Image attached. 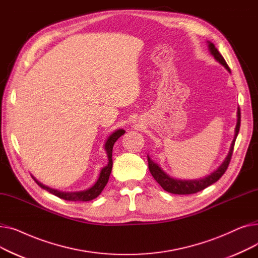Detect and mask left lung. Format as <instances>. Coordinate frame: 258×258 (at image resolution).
Masks as SVG:
<instances>
[{
  "label": "left lung",
  "mask_w": 258,
  "mask_h": 258,
  "mask_svg": "<svg viewBox=\"0 0 258 258\" xmlns=\"http://www.w3.org/2000/svg\"><path fill=\"white\" fill-rule=\"evenodd\" d=\"M208 43V48L210 53L213 55V57L218 60L221 64H223L226 69L231 73L230 71V68L228 67L226 60L222 56V54L219 52V50L215 48V46L210 43ZM239 126H240V110L239 107L237 108V122H236V126L234 131V138L231 143V146H230L229 153L227 157L225 158L223 163L216 168L213 172H211L209 175L205 178L198 179V180H178V179H173L169 175L162 170V168L155 163V162L150 158V156H147V161H148V168H150V171L154 179L159 183V185L164 189V190L173 194V195H191V194H197L203 189H205L206 187L212 185L218 180L221 179L222 175L225 173V171L228 168V165L230 163V160H231L232 153H233V148H234V143L236 140V137L239 132Z\"/></svg>",
  "instance_id": "obj_1"
}]
</instances>
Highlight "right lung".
Returning a JSON list of instances; mask_svg holds the SVG:
<instances>
[{"label":"right lung","instance_id":"obj_1","mask_svg":"<svg viewBox=\"0 0 258 258\" xmlns=\"http://www.w3.org/2000/svg\"><path fill=\"white\" fill-rule=\"evenodd\" d=\"M125 131L124 130H117L115 131L112 135H110V137H108L105 141V144H104V150L106 152V155H107V164L106 166H104L101 170H100V173H99V177L96 181V183H95L92 187L86 189V190H83V191H75V192H64V191H59L57 190V189H53V188H50L48 186H45L44 184H42L40 182H38L33 175H31L32 179L36 182V184L42 187L43 189H45V190L49 191L50 194L56 196L62 200H66V201H73V202H77V201H80V202H88V201H91L95 198H97L101 191L103 190V188L105 187L107 181H108V178H110V174H111V171H112V167H113V159H112V155H113V146L115 144V142L122 136V135H124Z\"/></svg>","mask_w":258,"mask_h":258}]
</instances>
